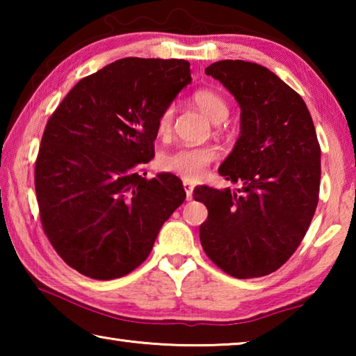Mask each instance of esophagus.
I'll return each instance as SVG.
<instances>
[{
    "label": "esophagus",
    "mask_w": 356,
    "mask_h": 356,
    "mask_svg": "<svg viewBox=\"0 0 356 356\" xmlns=\"http://www.w3.org/2000/svg\"><path fill=\"white\" fill-rule=\"evenodd\" d=\"M193 188H195V186H193L188 180H185L184 182V190H185V193H186V200H191V196H193Z\"/></svg>",
    "instance_id": "1"
}]
</instances>
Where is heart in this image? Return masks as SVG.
I'll use <instances>...</instances> for the list:
<instances>
[{
	"mask_svg": "<svg viewBox=\"0 0 356 356\" xmlns=\"http://www.w3.org/2000/svg\"><path fill=\"white\" fill-rule=\"evenodd\" d=\"M193 102L213 120L221 122L229 114L226 99L213 89H200L193 94ZM176 105L171 104L163 108L156 119V130L160 135H168L172 130ZM216 159V149L212 146H182L163 154L159 159L161 171H168L186 180L201 177L206 168Z\"/></svg>",
	"mask_w": 356,
	"mask_h": 356,
	"instance_id": "heart-1",
	"label": "heart"
}]
</instances>
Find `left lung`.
Returning a JSON list of instances; mask_svg holds the SVG:
<instances>
[{"instance_id": "obj_1", "label": "left lung", "mask_w": 356, "mask_h": 356, "mask_svg": "<svg viewBox=\"0 0 356 356\" xmlns=\"http://www.w3.org/2000/svg\"><path fill=\"white\" fill-rule=\"evenodd\" d=\"M206 74L240 105V136L218 172L240 188L197 186L206 204L200 227L210 261L234 278L278 270L303 240L321 186V146L303 99L256 63L225 59Z\"/></svg>"}]
</instances>
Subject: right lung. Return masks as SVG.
Masks as SVG:
<instances>
[{
	"label": "right lung",
	"instance_id": "right-lung-1",
	"mask_svg": "<svg viewBox=\"0 0 356 356\" xmlns=\"http://www.w3.org/2000/svg\"><path fill=\"white\" fill-rule=\"evenodd\" d=\"M190 74L184 59H119L78 81L48 119L34 172L40 221L81 275L134 272L185 201L174 174L138 171L154 159L156 119Z\"/></svg>",
	"mask_w": 356,
	"mask_h": 356
}]
</instances>
